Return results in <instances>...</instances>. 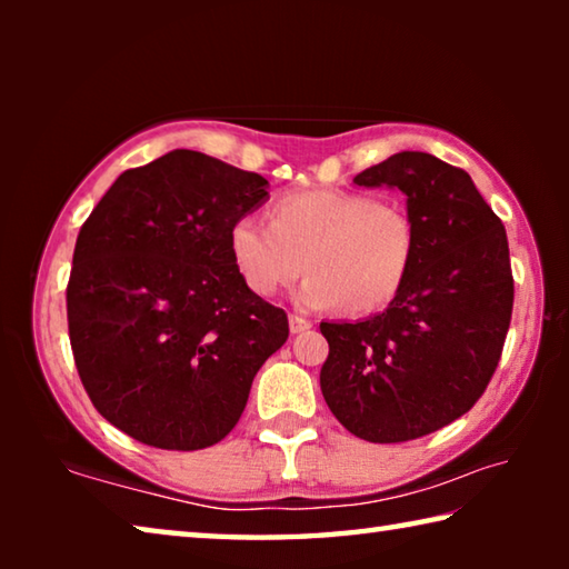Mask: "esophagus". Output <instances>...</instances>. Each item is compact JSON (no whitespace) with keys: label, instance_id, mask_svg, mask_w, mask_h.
I'll list each match as a JSON object with an SVG mask.
<instances>
[{"label":"esophagus","instance_id":"1","mask_svg":"<svg viewBox=\"0 0 569 569\" xmlns=\"http://www.w3.org/2000/svg\"><path fill=\"white\" fill-rule=\"evenodd\" d=\"M288 329H291V333H303L311 329V321L303 319V316H298V313H291L288 316Z\"/></svg>","mask_w":569,"mask_h":569}]
</instances>
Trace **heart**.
<instances>
[{"mask_svg": "<svg viewBox=\"0 0 569 569\" xmlns=\"http://www.w3.org/2000/svg\"><path fill=\"white\" fill-rule=\"evenodd\" d=\"M413 246L403 210L346 190L291 192L273 206L271 223L240 216L228 228L230 261L253 293L273 296L311 271L296 291L308 311L389 306L407 281Z\"/></svg>", "mask_w": 569, "mask_h": 569, "instance_id": "1", "label": "heart"}]
</instances>
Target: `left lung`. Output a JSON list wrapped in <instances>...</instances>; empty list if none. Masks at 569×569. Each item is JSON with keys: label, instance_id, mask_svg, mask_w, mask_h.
I'll return each instance as SVG.
<instances>
[{"label": "left lung", "instance_id": "left-lung-1", "mask_svg": "<svg viewBox=\"0 0 569 569\" xmlns=\"http://www.w3.org/2000/svg\"><path fill=\"white\" fill-rule=\"evenodd\" d=\"M407 196L413 261L387 311L323 321V399L346 429L397 445L447 427L485 393L512 319L502 220L465 170L403 150L353 178Z\"/></svg>", "mask_w": 569, "mask_h": 569}]
</instances>
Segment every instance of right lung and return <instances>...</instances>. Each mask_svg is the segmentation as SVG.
<instances>
[{"instance_id":"right-lung-1","label":"right lung","mask_w":569,"mask_h":569,"mask_svg":"<svg viewBox=\"0 0 569 569\" xmlns=\"http://www.w3.org/2000/svg\"><path fill=\"white\" fill-rule=\"evenodd\" d=\"M268 180L196 150L124 170L77 236L67 321L77 371L112 427L158 449L218 445L288 339L283 308L238 276L228 228Z\"/></svg>"}]
</instances>
